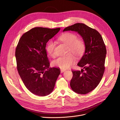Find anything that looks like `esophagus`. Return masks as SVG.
Segmentation results:
<instances>
[{"label":"esophagus","mask_w":120,"mask_h":120,"mask_svg":"<svg viewBox=\"0 0 120 120\" xmlns=\"http://www.w3.org/2000/svg\"><path fill=\"white\" fill-rule=\"evenodd\" d=\"M66 70H64V69H61V73H63Z\"/></svg>","instance_id":"1"}]
</instances>
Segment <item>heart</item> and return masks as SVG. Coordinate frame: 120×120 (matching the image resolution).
I'll list each match as a JSON object with an SVG mask.
<instances>
[{
    "instance_id": "heart-1",
    "label": "heart",
    "mask_w": 120,
    "mask_h": 120,
    "mask_svg": "<svg viewBox=\"0 0 120 120\" xmlns=\"http://www.w3.org/2000/svg\"><path fill=\"white\" fill-rule=\"evenodd\" d=\"M59 40L68 46L67 56L60 57L52 62L54 67L61 69H66L70 68L75 61V56L80 58L82 56L86 50V44L84 41L78 38L76 34L68 32L63 34L59 37ZM55 44L52 41H49L46 45V49L48 54L52 57L55 56L54 49Z\"/></svg>"
}]
</instances>
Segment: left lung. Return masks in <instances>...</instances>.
<instances>
[{
	"instance_id": "left-lung-1",
	"label": "left lung",
	"mask_w": 120,
	"mask_h": 120,
	"mask_svg": "<svg viewBox=\"0 0 120 120\" xmlns=\"http://www.w3.org/2000/svg\"><path fill=\"white\" fill-rule=\"evenodd\" d=\"M71 30L77 32L86 44L84 55L77 65L83 67L80 71H72L73 76L71 81V89L76 93L85 94L97 86L105 71L106 54L103 38L96 30L83 23H76L65 28L63 31Z\"/></svg>"
}]
</instances>
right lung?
I'll list each match as a JSON object with an SVG mask.
<instances>
[{"label":"right lung","instance_id":"add662e5","mask_svg":"<svg viewBox=\"0 0 120 120\" xmlns=\"http://www.w3.org/2000/svg\"><path fill=\"white\" fill-rule=\"evenodd\" d=\"M60 28L35 27L25 33L15 49L17 70L27 89L35 95L45 96L51 93L60 70L49 68L46 44Z\"/></svg>","mask_w":120,"mask_h":120}]
</instances>
